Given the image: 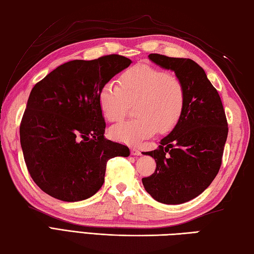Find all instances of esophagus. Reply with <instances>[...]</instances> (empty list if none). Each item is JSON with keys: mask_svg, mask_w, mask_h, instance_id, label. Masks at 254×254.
Masks as SVG:
<instances>
[{"mask_svg": "<svg viewBox=\"0 0 254 254\" xmlns=\"http://www.w3.org/2000/svg\"><path fill=\"white\" fill-rule=\"evenodd\" d=\"M131 154L134 156H139V155H142V152L139 149H137L136 147H133V148H131Z\"/></svg>", "mask_w": 254, "mask_h": 254, "instance_id": "34e87169", "label": "esophagus"}]
</instances>
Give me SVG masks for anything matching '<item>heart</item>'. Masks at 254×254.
Here are the masks:
<instances>
[{"label": "heart", "instance_id": "heart-1", "mask_svg": "<svg viewBox=\"0 0 254 254\" xmlns=\"http://www.w3.org/2000/svg\"><path fill=\"white\" fill-rule=\"evenodd\" d=\"M109 82L99 93L102 115L111 122L126 117L130 105H135L136 118L113 126L111 136L121 143L135 145L142 139L169 133L180 121L187 104L182 80L149 64L139 63L126 69L118 79Z\"/></svg>", "mask_w": 254, "mask_h": 254}]
</instances>
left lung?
<instances>
[{"instance_id":"obj_1","label":"left lung","mask_w":254,"mask_h":254,"mask_svg":"<svg viewBox=\"0 0 254 254\" xmlns=\"http://www.w3.org/2000/svg\"><path fill=\"white\" fill-rule=\"evenodd\" d=\"M148 58L182 80L187 104L180 121L159 147L143 153L155 159L156 170L142 182L156 201L182 204L199 195L217 176L228 135L227 119L216 88L197 63L157 53Z\"/></svg>"}]
</instances>
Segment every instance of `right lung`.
<instances>
[{"label": "right lung", "mask_w": 254, "mask_h": 254, "mask_svg": "<svg viewBox=\"0 0 254 254\" xmlns=\"http://www.w3.org/2000/svg\"><path fill=\"white\" fill-rule=\"evenodd\" d=\"M132 61L110 55L62 64L31 89L19 133L30 177L64 202L93 196L104 185L107 161L127 157L126 145L105 138L102 86Z\"/></svg>", "instance_id": "right-lung-1"}]
</instances>
